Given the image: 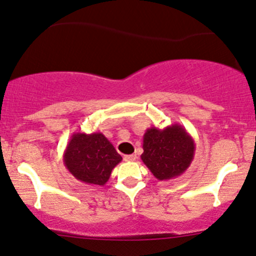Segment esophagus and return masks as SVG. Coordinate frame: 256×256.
<instances>
[{
    "mask_svg": "<svg viewBox=\"0 0 256 256\" xmlns=\"http://www.w3.org/2000/svg\"><path fill=\"white\" fill-rule=\"evenodd\" d=\"M136 160V154H127V156H124L126 162H133V160Z\"/></svg>",
    "mask_w": 256,
    "mask_h": 256,
    "instance_id": "esophagus-1",
    "label": "esophagus"
}]
</instances>
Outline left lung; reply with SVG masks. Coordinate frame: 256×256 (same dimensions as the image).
Here are the masks:
<instances>
[{"mask_svg": "<svg viewBox=\"0 0 256 256\" xmlns=\"http://www.w3.org/2000/svg\"><path fill=\"white\" fill-rule=\"evenodd\" d=\"M142 160L160 182L175 179L185 173L194 160L196 144L182 126L146 129Z\"/></svg>", "mask_w": 256, "mask_h": 256, "instance_id": "obj_1", "label": "left lung"}]
</instances>
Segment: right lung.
Segmentation results:
<instances>
[{
    "instance_id": "add662e5",
    "label": "right lung",
    "mask_w": 256,
    "mask_h": 256,
    "mask_svg": "<svg viewBox=\"0 0 256 256\" xmlns=\"http://www.w3.org/2000/svg\"><path fill=\"white\" fill-rule=\"evenodd\" d=\"M62 160L70 174L81 182L104 186L122 157L100 132H78L68 140Z\"/></svg>"
}]
</instances>
